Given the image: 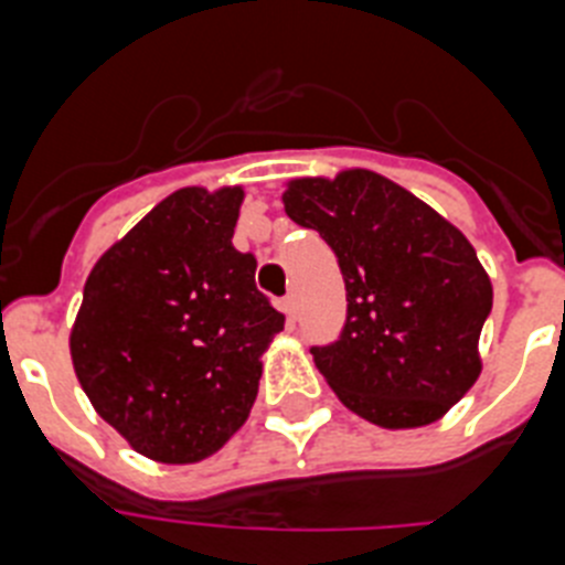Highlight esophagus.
<instances>
[{"label":"esophagus","mask_w":565,"mask_h":565,"mask_svg":"<svg viewBox=\"0 0 565 565\" xmlns=\"http://www.w3.org/2000/svg\"><path fill=\"white\" fill-rule=\"evenodd\" d=\"M282 311L288 313V319H297V313H299V294L297 291H288V297L282 299Z\"/></svg>","instance_id":"obj_1"}]
</instances>
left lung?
Returning a JSON list of instances; mask_svg holds the SVG:
<instances>
[{
    "label": "left lung",
    "mask_w": 565,
    "mask_h": 565,
    "mask_svg": "<svg viewBox=\"0 0 565 565\" xmlns=\"http://www.w3.org/2000/svg\"><path fill=\"white\" fill-rule=\"evenodd\" d=\"M282 206L342 268V337L311 348L339 402L384 430L438 422L481 376L492 311V282L461 228L371 169L294 178Z\"/></svg>",
    "instance_id": "8db88e82"
}]
</instances>
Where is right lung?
<instances>
[{
	"label": "right lung",
	"mask_w": 565,
	"mask_h": 565,
	"mask_svg": "<svg viewBox=\"0 0 565 565\" xmlns=\"http://www.w3.org/2000/svg\"><path fill=\"white\" fill-rule=\"evenodd\" d=\"M243 186L178 189L98 257L70 356L98 416L135 452L194 463L246 424L286 317L232 246Z\"/></svg>",
	"instance_id": "add662e5"
}]
</instances>
